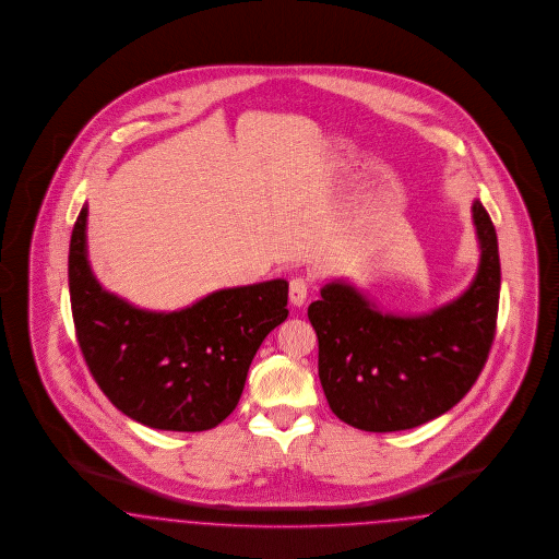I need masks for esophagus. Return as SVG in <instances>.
<instances>
[{
	"mask_svg": "<svg viewBox=\"0 0 559 559\" xmlns=\"http://www.w3.org/2000/svg\"><path fill=\"white\" fill-rule=\"evenodd\" d=\"M308 289H310V285H308V281H306V278L297 276V278H293V281H290L289 301L295 306V308H301V306L306 304V299H308Z\"/></svg>",
	"mask_w": 559,
	"mask_h": 559,
	"instance_id": "1",
	"label": "esophagus"
}]
</instances>
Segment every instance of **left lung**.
Instances as JSON below:
<instances>
[{
  "label": "left lung",
  "instance_id": "8db88e82",
  "mask_svg": "<svg viewBox=\"0 0 559 559\" xmlns=\"http://www.w3.org/2000/svg\"><path fill=\"white\" fill-rule=\"evenodd\" d=\"M480 262L468 289L430 312H382L352 283L320 289L308 318L318 336V377L345 425L395 432L439 418L478 379L491 352L501 266L485 205L472 203Z\"/></svg>",
  "mask_w": 559,
  "mask_h": 559
}]
</instances>
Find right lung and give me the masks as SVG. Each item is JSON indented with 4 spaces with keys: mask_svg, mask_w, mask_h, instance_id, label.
Instances as JSON below:
<instances>
[{
    "mask_svg": "<svg viewBox=\"0 0 559 559\" xmlns=\"http://www.w3.org/2000/svg\"><path fill=\"white\" fill-rule=\"evenodd\" d=\"M87 203L70 237L68 289L91 374L129 418L201 432L237 407L262 341L287 320L289 283L221 289L177 312H150L104 289L87 258Z\"/></svg>",
    "mask_w": 559,
    "mask_h": 559,
    "instance_id": "right-lung-1",
    "label": "right lung"
}]
</instances>
